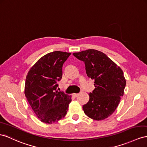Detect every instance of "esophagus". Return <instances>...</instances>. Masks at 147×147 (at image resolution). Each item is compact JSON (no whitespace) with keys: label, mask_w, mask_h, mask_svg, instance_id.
I'll return each instance as SVG.
<instances>
[{"label":"esophagus","mask_w":147,"mask_h":147,"mask_svg":"<svg viewBox=\"0 0 147 147\" xmlns=\"http://www.w3.org/2000/svg\"><path fill=\"white\" fill-rule=\"evenodd\" d=\"M78 94H79L74 93V94H73V97H76V96H78Z\"/></svg>","instance_id":"obj_1"}]
</instances>
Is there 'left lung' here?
<instances>
[{
  "mask_svg": "<svg viewBox=\"0 0 147 147\" xmlns=\"http://www.w3.org/2000/svg\"><path fill=\"white\" fill-rule=\"evenodd\" d=\"M85 64L88 76L94 80L95 89L82 106L85 114L96 120L113 114L123 96L126 81L123 71L102 52L93 49L73 54Z\"/></svg>",
  "mask_w": 147,
  "mask_h": 147,
  "instance_id": "8db88e82",
  "label": "left lung"
}]
</instances>
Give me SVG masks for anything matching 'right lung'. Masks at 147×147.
Masks as SVG:
<instances>
[{"label": "right lung", "mask_w": 147, "mask_h": 147, "mask_svg": "<svg viewBox=\"0 0 147 147\" xmlns=\"http://www.w3.org/2000/svg\"><path fill=\"white\" fill-rule=\"evenodd\" d=\"M70 53L55 51L42 56L28 71L25 94L38 118L45 123H53L65 117L71 96L57 91L62 78V67Z\"/></svg>", "instance_id": "obj_1"}]
</instances>
